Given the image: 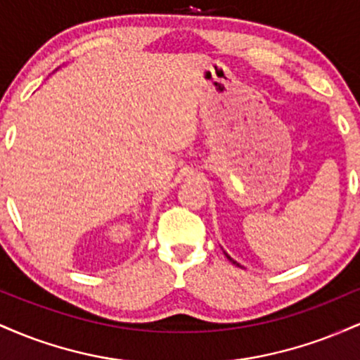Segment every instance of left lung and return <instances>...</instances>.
Wrapping results in <instances>:
<instances>
[{"mask_svg":"<svg viewBox=\"0 0 360 360\" xmlns=\"http://www.w3.org/2000/svg\"><path fill=\"white\" fill-rule=\"evenodd\" d=\"M226 257H229V255H226ZM229 259H230V260H232V262H233V264H235V266H238V267H242V266H240V264H238V262H235V260H233V259H232V257H229Z\"/></svg>","mask_w":360,"mask_h":360,"instance_id":"obj_1","label":"left lung"}]
</instances>
